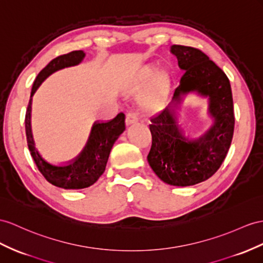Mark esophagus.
<instances>
[{"label": "esophagus", "mask_w": 263, "mask_h": 263, "mask_svg": "<svg viewBox=\"0 0 263 263\" xmlns=\"http://www.w3.org/2000/svg\"><path fill=\"white\" fill-rule=\"evenodd\" d=\"M139 121V117L137 113L134 112H130L126 114V119H125V122H126V125H131V124H134L137 123Z\"/></svg>", "instance_id": "34e87169"}]
</instances>
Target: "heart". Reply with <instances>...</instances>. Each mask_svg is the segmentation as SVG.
<instances>
[{
    "instance_id": "heart-1",
    "label": "heart",
    "mask_w": 263,
    "mask_h": 263,
    "mask_svg": "<svg viewBox=\"0 0 263 263\" xmlns=\"http://www.w3.org/2000/svg\"><path fill=\"white\" fill-rule=\"evenodd\" d=\"M171 86L170 73L165 69H159L158 63L150 62L142 65L136 72L127 84L132 92L138 94V103L141 110L147 114L158 113L163 109Z\"/></svg>"
}]
</instances>
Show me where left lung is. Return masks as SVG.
<instances>
[{
    "mask_svg": "<svg viewBox=\"0 0 263 263\" xmlns=\"http://www.w3.org/2000/svg\"><path fill=\"white\" fill-rule=\"evenodd\" d=\"M171 52L184 73L171 102L151 118L147 162L163 182L187 186L211 178L224 161L234 130L233 99L226 73L201 50L172 45ZM190 91L209 97V112L215 119L211 130L198 139L185 134L176 114L183 97Z\"/></svg>",
    "mask_w": 263,
    "mask_h": 263,
    "instance_id": "8db88e82",
    "label": "left lung"
}]
</instances>
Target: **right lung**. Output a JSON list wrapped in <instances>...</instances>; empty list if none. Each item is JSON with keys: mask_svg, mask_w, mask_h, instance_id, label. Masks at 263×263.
I'll return each mask as SVG.
<instances>
[{"mask_svg": "<svg viewBox=\"0 0 263 263\" xmlns=\"http://www.w3.org/2000/svg\"><path fill=\"white\" fill-rule=\"evenodd\" d=\"M84 57L85 53L80 50L72 51L53 59L37 74L32 86L31 99L25 113L26 141H28L31 156L45 180L51 184L63 187V189H84V187L96 183L105 170L107 159H109L114 142L118 140L120 134L125 130V116L123 112H120L116 118L106 121V122L97 121L92 126L90 136L82 150L71 160H67L66 162H53V161L45 159L36 147L31 129V105L33 94L50 74L61 70L63 67L79 64Z\"/></svg>", "mask_w": 263, "mask_h": 263, "instance_id": "obj_1", "label": "right lung"}]
</instances>
